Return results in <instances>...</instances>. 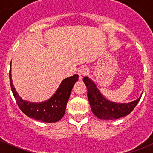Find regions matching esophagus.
Returning <instances> with one entry per match:
<instances>
[{
    "label": "esophagus",
    "mask_w": 153,
    "mask_h": 153,
    "mask_svg": "<svg viewBox=\"0 0 153 153\" xmlns=\"http://www.w3.org/2000/svg\"><path fill=\"white\" fill-rule=\"evenodd\" d=\"M88 74V69L86 68V67H83L79 68V70H78V75H79V79H83V78L84 76H86Z\"/></svg>",
    "instance_id": "esophagus-1"
}]
</instances>
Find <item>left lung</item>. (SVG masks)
Wrapping results in <instances>:
<instances>
[{
	"instance_id": "left-lung-1",
	"label": "left lung",
	"mask_w": 153,
	"mask_h": 153,
	"mask_svg": "<svg viewBox=\"0 0 153 153\" xmlns=\"http://www.w3.org/2000/svg\"><path fill=\"white\" fill-rule=\"evenodd\" d=\"M83 80L87 88V97L92 112L102 120H116L129 115L142 97L129 103H116L102 97L96 85L87 76H84Z\"/></svg>"
}]
</instances>
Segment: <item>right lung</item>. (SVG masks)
<instances>
[{"label": "right lung", "mask_w": 153, "mask_h": 153, "mask_svg": "<svg viewBox=\"0 0 153 153\" xmlns=\"http://www.w3.org/2000/svg\"><path fill=\"white\" fill-rule=\"evenodd\" d=\"M9 76L12 93L21 111L30 118L45 123L57 122L64 116L71 90L79 78L77 74L66 78L62 81L58 90L50 100L40 103H34L27 102L19 97L12 83L10 68Z\"/></svg>", "instance_id": "1"}]
</instances>
